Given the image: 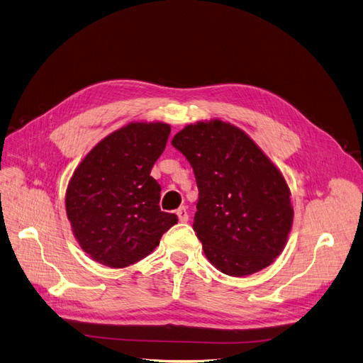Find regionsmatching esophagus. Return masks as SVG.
Masks as SVG:
<instances>
[{"mask_svg": "<svg viewBox=\"0 0 363 363\" xmlns=\"http://www.w3.org/2000/svg\"><path fill=\"white\" fill-rule=\"evenodd\" d=\"M177 216H178V220H179L181 223H186V221H189V218H190L189 212H186V208H185V206H182V208H179V209L177 211Z\"/></svg>", "mask_w": 363, "mask_h": 363, "instance_id": "1", "label": "esophagus"}]
</instances>
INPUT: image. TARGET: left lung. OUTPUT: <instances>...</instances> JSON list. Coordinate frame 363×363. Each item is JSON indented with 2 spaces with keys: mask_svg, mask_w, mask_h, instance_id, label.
<instances>
[{
  "mask_svg": "<svg viewBox=\"0 0 363 363\" xmlns=\"http://www.w3.org/2000/svg\"><path fill=\"white\" fill-rule=\"evenodd\" d=\"M172 145L194 172L193 229L208 260L230 277L269 266L284 250L293 223L281 172L242 130L218 119L185 127Z\"/></svg>",
  "mask_w": 363,
  "mask_h": 363,
  "instance_id": "obj_1",
  "label": "left lung"
}]
</instances>
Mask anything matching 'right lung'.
Segmentation results:
<instances>
[{"mask_svg": "<svg viewBox=\"0 0 363 363\" xmlns=\"http://www.w3.org/2000/svg\"><path fill=\"white\" fill-rule=\"evenodd\" d=\"M170 127L131 123L109 134L74 170L65 196L67 217L92 260L125 267L151 254L178 217L160 209L151 169Z\"/></svg>", "mask_w": 363, "mask_h": 363, "instance_id": "add662e5", "label": "right lung"}]
</instances>
